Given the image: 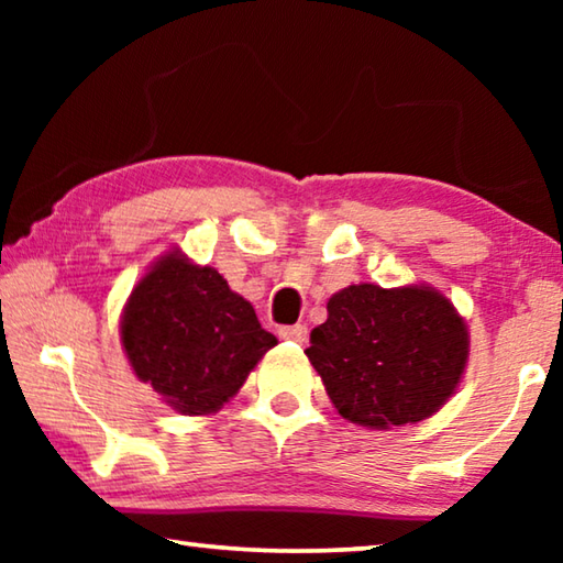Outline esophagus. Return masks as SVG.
I'll list each match as a JSON object with an SVG mask.
<instances>
[{
	"mask_svg": "<svg viewBox=\"0 0 563 563\" xmlns=\"http://www.w3.org/2000/svg\"><path fill=\"white\" fill-rule=\"evenodd\" d=\"M278 335L283 338V340H290V342H298V345H302L305 340H308V328L305 325H285V328H280L278 330Z\"/></svg>",
	"mask_w": 563,
	"mask_h": 563,
	"instance_id": "esophagus-1",
	"label": "esophagus"
}]
</instances>
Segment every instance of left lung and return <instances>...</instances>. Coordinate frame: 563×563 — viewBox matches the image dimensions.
Masks as SVG:
<instances>
[{
	"mask_svg": "<svg viewBox=\"0 0 563 563\" xmlns=\"http://www.w3.org/2000/svg\"><path fill=\"white\" fill-rule=\"evenodd\" d=\"M338 412L369 430L415 424L454 395L470 332L454 305L427 285H350L305 350Z\"/></svg>",
	"mask_w": 563,
	"mask_h": 563,
	"instance_id": "8db88e82",
	"label": "left lung"
}]
</instances>
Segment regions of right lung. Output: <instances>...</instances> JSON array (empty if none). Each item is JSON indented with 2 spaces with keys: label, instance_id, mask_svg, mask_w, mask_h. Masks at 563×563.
Masks as SVG:
<instances>
[{
  "label": "right lung",
  "instance_id": "add662e5",
  "mask_svg": "<svg viewBox=\"0 0 563 563\" xmlns=\"http://www.w3.org/2000/svg\"><path fill=\"white\" fill-rule=\"evenodd\" d=\"M121 345L141 383L194 417L221 409L278 340L221 273L170 251L131 290Z\"/></svg>",
  "mask_w": 563,
  "mask_h": 563
}]
</instances>
